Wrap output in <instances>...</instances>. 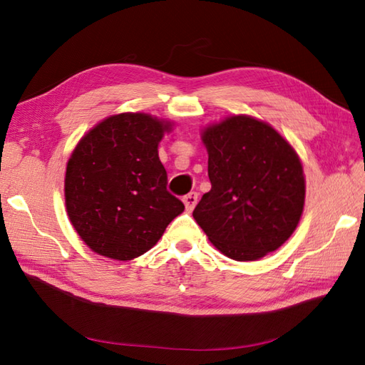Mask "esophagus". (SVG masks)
<instances>
[{"mask_svg": "<svg viewBox=\"0 0 365 365\" xmlns=\"http://www.w3.org/2000/svg\"><path fill=\"white\" fill-rule=\"evenodd\" d=\"M183 204H185V207H187V210H192V208L196 207V204H197V192H190V195H187L183 197Z\"/></svg>", "mask_w": 365, "mask_h": 365, "instance_id": "34e87169", "label": "esophagus"}]
</instances>
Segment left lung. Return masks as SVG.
<instances>
[{
  "mask_svg": "<svg viewBox=\"0 0 365 365\" xmlns=\"http://www.w3.org/2000/svg\"><path fill=\"white\" fill-rule=\"evenodd\" d=\"M212 190L192 216L226 257L259 260L282 246L304 208L298 153L267 122L230 115L204 128Z\"/></svg>",
  "mask_w": 365,
  "mask_h": 365,
  "instance_id": "obj_1",
  "label": "left lung"
}]
</instances>
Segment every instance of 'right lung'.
Here are the masks:
<instances>
[{
  "label": "right lung",
  "instance_id": "add662e5",
  "mask_svg": "<svg viewBox=\"0 0 365 365\" xmlns=\"http://www.w3.org/2000/svg\"><path fill=\"white\" fill-rule=\"evenodd\" d=\"M173 123L144 113L110 115L84 135L67 161L68 220L92 251L131 260L157 245L185 210L166 190L158 144Z\"/></svg>",
  "mask_w": 365,
  "mask_h": 365
}]
</instances>
